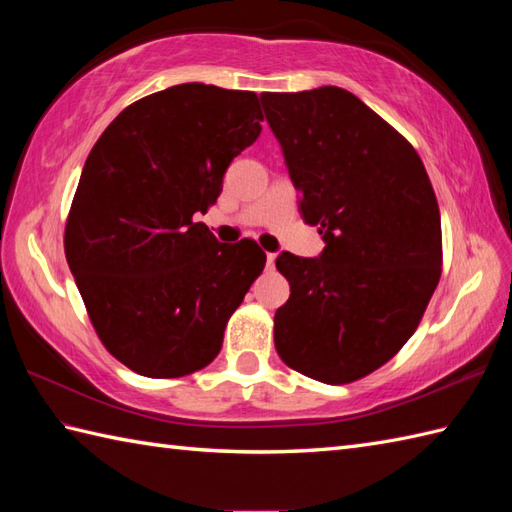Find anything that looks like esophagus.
Returning a JSON list of instances; mask_svg holds the SVG:
<instances>
[{
    "label": "esophagus",
    "instance_id": "obj_1",
    "mask_svg": "<svg viewBox=\"0 0 512 512\" xmlns=\"http://www.w3.org/2000/svg\"><path fill=\"white\" fill-rule=\"evenodd\" d=\"M275 259H277V253H266V266L273 268L275 266Z\"/></svg>",
    "mask_w": 512,
    "mask_h": 512
}]
</instances>
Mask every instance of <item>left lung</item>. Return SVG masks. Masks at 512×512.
Returning <instances> with one entry per match:
<instances>
[{
  "label": "left lung",
  "instance_id": "left-lung-1",
  "mask_svg": "<svg viewBox=\"0 0 512 512\" xmlns=\"http://www.w3.org/2000/svg\"><path fill=\"white\" fill-rule=\"evenodd\" d=\"M259 99L301 217L325 242L319 257H277L290 299L275 314V347L303 376L352 383L409 341L438 286L436 193L416 149L352 92Z\"/></svg>",
  "mask_w": 512,
  "mask_h": 512
}]
</instances>
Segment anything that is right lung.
<instances>
[{"label":"right lung","instance_id":"obj_1","mask_svg":"<svg viewBox=\"0 0 512 512\" xmlns=\"http://www.w3.org/2000/svg\"><path fill=\"white\" fill-rule=\"evenodd\" d=\"M262 121L255 92L180 83L125 107L85 160L65 257L99 339L140 376L209 365L262 275L253 239L222 244L193 222Z\"/></svg>","mask_w":512,"mask_h":512}]
</instances>
